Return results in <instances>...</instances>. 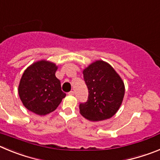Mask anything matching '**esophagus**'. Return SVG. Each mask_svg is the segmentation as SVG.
<instances>
[{
  "label": "esophagus",
  "instance_id": "obj_1",
  "mask_svg": "<svg viewBox=\"0 0 160 160\" xmlns=\"http://www.w3.org/2000/svg\"><path fill=\"white\" fill-rule=\"evenodd\" d=\"M68 94H69V95H73V94H74V91L71 90V91H70V92L68 93Z\"/></svg>",
  "mask_w": 160,
  "mask_h": 160
}]
</instances>
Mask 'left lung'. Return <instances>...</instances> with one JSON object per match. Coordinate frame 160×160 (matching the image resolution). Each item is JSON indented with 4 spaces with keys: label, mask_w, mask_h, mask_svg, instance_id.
<instances>
[{
    "label": "left lung",
    "mask_w": 160,
    "mask_h": 160,
    "mask_svg": "<svg viewBox=\"0 0 160 160\" xmlns=\"http://www.w3.org/2000/svg\"><path fill=\"white\" fill-rule=\"evenodd\" d=\"M82 73L89 96L87 102L79 105L80 114L92 122L111 118L123 100L125 86L122 79L111 65L102 60L90 64Z\"/></svg>",
    "instance_id": "1"
}]
</instances>
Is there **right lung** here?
Segmentation results:
<instances>
[{
  "label": "right lung",
  "instance_id": "obj_1",
  "mask_svg": "<svg viewBox=\"0 0 160 160\" xmlns=\"http://www.w3.org/2000/svg\"><path fill=\"white\" fill-rule=\"evenodd\" d=\"M58 66L47 60L31 64L24 71L18 86V94L24 107L38 115L55 111L66 94L55 76Z\"/></svg>",
  "mask_w": 160,
  "mask_h": 160
}]
</instances>
